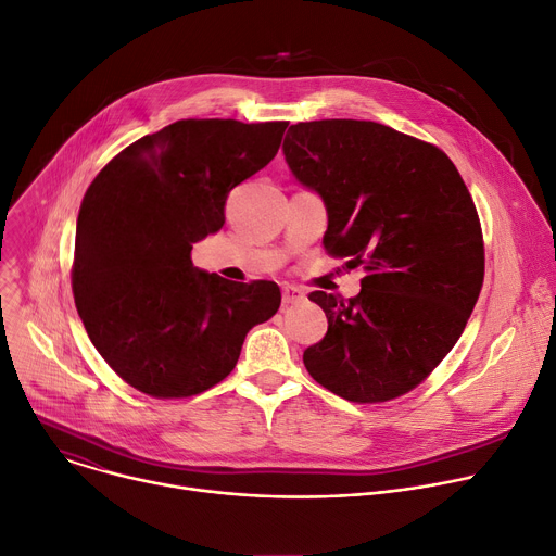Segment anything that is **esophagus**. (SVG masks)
Wrapping results in <instances>:
<instances>
[{
	"mask_svg": "<svg viewBox=\"0 0 556 556\" xmlns=\"http://www.w3.org/2000/svg\"><path fill=\"white\" fill-rule=\"evenodd\" d=\"M300 300H304V291L300 287H293V285L282 287V304H295Z\"/></svg>",
	"mask_w": 556,
	"mask_h": 556,
	"instance_id": "obj_1",
	"label": "esophagus"
}]
</instances>
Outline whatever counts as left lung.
Segmentation results:
<instances>
[{
  "mask_svg": "<svg viewBox=\"0 0 556 556\" xmlns=\"http://www.w3.org/2000/svg\"><path fill=\"white\" fill-rule=\"evenodd\" d=\"M293 176L325 201L329 256L364 265L355 298L309 300L327 336L304 351L331 393L376 404L424 382L455 346L483 285V236L455 163L376 121L295 123L282 143Z\"/></svg>",
  "mask_w": 556,
  "mask_h": 556,
  "instance_id": "obj_1",
  "label": "left lung"
}]
</instances>
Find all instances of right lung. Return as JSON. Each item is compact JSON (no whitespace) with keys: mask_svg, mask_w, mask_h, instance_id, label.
I'll list each match as a JSON object with an SVG mask.
<instances>
[{"mask_svg":"<svg viewBox=\"0 0 556 556\" xmlns=\"http://www.w3.org/2000/svg\"><path fill=\"white\" fill-rule=\"evenodd\" d=\"M287 121L180 118L118 152L90 182L75 236L79 318L112 371L176 400L225 380L244 336L280 306L269 280L231 282L192 265L225 201L278 152Z\"/></svg>","mask_w":556,"mask_h":556,"instance_id":"1","label":"right lung"}]
</instances>
